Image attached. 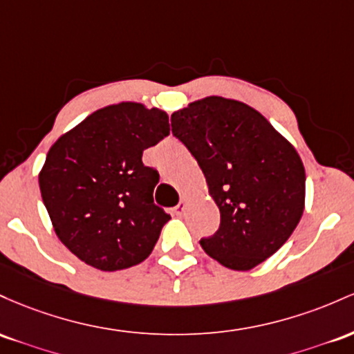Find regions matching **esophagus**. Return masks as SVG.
Wrapping results in <instances>:
<instances>
[{
	"mask_svg": "<svg viewBox=\"0 0 354 354\" xmlns=\"http://www.w3.org/2000/svg\"><path fill=\"white\" fill-rule=\"evenodd\" d=\"M185 209H187V198L182 197L180 202H178L176 207H174V212H176L177 216H182V214L185 212Z\"/></svg>",
	"mask_w": 354,
	"mask_h": 354,
	"instance_id": "34e87169",
	"label": "esophagus"
}]
</instances>
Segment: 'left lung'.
Here are the masks:
<instances>
[{"instance_id":"obj_1","label":"left lung","mask_w":354,"mask_h":354,"mask_svg":"<svg viewBox=\"0 0 354 354\" xmlns=\"http://www.w3.org/2000/svg\"><path fill=\"white\" fill-rule=\"evenodd\" d=\"M172 133L196 158L221 212L202 249L251 271L291 237L304 212L306 172L295 145L248 103L205 97L172 113Z\"/></svg>"}]
</instances>
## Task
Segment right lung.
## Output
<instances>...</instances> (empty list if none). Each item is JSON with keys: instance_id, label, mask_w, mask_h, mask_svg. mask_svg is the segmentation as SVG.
<instances>
[{"instance_id": "obj_1", "label": "right lung", "mask_w": 354, "mask_h": 354, "mask_svg": "<svg viewBox=\"0 0 354 354\" xmlns=\"http://www.w3.org/2000/svg\"><path fill=\"white\" fill-rule=\"evenodd\" d=\"M170 132L169 115L144 103L95 110L50 147L38 182L58 239L100 271L140 264L170 219L153 204L158 172L142 153Z\"/></svg>"}]
</instances>
